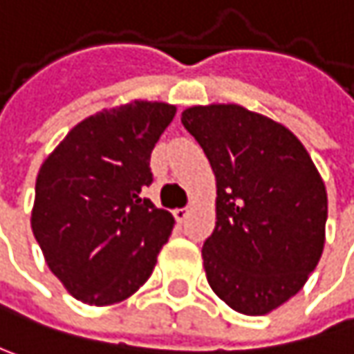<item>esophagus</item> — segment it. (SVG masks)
<instances>
[{
    "instance_id": "esophagus-1",
    "label": "esophagus",
    "mask_w": 354,
    "mask_h": 354,
    "mask_svg": "<svg viewBox=\"0 0 354 354\" xmlns=\"http://www.w3.org/2000/svg\"><path fill=\"white\" fill-rule=\"evenodd\" d=\"M173 215H175V219H177L179 223H183V221L187 219V215H189V209H187V207H181V209H175Z\"/></svg>"
}]
</instances>
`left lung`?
I'll return each mask as SVG.
<instances>
[{
  "label": "left lung",
  "mask_w": 354,
  "mask_h": 354,
  "mask_svg": "<svg viewBox=\"0 0 354 354\" xmlns=\"http://www.w3.org/2000/svg\"><path fill=\"white\" fill-rule=\"evenodd\" d=\"M183 127L214 169L215 230L201 256L212 290L262 316L300 290L324 250L326 187L284 124L240 104L191 106Z\"/></svg>",
  "instance_id": "8db88e82"
}]
</instances>
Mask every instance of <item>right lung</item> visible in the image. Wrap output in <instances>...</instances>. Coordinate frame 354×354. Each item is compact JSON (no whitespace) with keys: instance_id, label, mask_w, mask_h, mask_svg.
Returning <instances> with one entry per match:
<instances>
[{"instance_id":"add662e5","label":"right lung","mask_w":354,"mask_h":354,"mask_svg":"<svg viewBox=\"0 0 354 354\" xmlns=\"http://www.w3.org/2000/svg\"><path fill=\"white\" fill-rule=\"evenodd\" d=\"M177 109L133 100L78 122L41 163L32 232L46 264L92 306L127 300L153 274L173 215L142 199L151 153Z\"/></svg>"}]
</instances>
